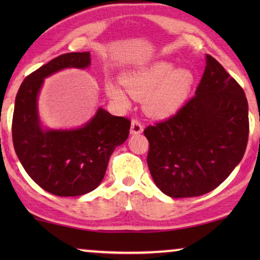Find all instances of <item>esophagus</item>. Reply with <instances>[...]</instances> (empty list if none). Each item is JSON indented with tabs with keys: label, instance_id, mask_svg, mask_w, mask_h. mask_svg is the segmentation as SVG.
I'll return each instance as SVG.
<instances>
[{
	"label": "esophagus",
	"instance_id": "1",
	"mask_svg": "<svg viewBox=\"0 0 260 260\" xmlns=\"http://www.w3.org/2000/svg\"><path fill=\"white\" fill-rule=\"evenodd\" d=\"M143 131V125L138 119L131 120V127H130V134L131 135H138Z\"/></svg>",
	"mask_w": 260,
	"mask_h": 260
}]
</instances>
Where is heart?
<instances>
[{
    "label": "heart",
    "instance_id": "heart-1",
    "mask_svg": "<svg viewBox=\"0 0 260 260\" xmlns=\"http://www.w3.org/2000/svg\"><path fill=\"white\" fill-rule=\"evenodd\" d=\"M122 83L136 99L144 98V110L155 118H166L175 113L189 94L194 74L188 69H175L170 61H156L143 69L123 74ZM110 97L127 104L125 91L119 85H108Z\"/></svg>",
    "mask_w": 260,
    "mask_h": 260
}]
</instances>
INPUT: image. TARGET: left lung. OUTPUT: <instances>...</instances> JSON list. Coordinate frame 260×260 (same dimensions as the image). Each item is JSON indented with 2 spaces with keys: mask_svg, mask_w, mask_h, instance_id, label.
<instances>
[{
  "mask_svg": "<svg viewBox=\"0 0 260 260\" xmlns=\"http://www.w3.org/2000/svg\"><path fill=\"white\" fill-rule=\"evenodd\" d=\"M248 131L244 90L207 54L194 97L170 118L145 127L147 162L155 184L176 199L209 193L241 161Z\"/></svg>",
  "mask_w": 260,
  "mask_h": 260,
  "instance_id": "1",
  "label": "left lung"
}]
</instances>
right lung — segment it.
Wrapping results in <instances>:
<instances>
[{"instance_id": "right-lung-1", "label": "right lung", "mask_w": 260, "mask_h": 260, "mask_svg": "<svg viewBox=\"0 0 260 260\" xmlns=\"http://www.w3.org/2000/svg\"><path fill=\"white\" fill-rule=\"evenodd\" d=\"M90 52L66 53L24 78L14 108L13 144L21 165L42 189L58 197H79L95 189L104 179L110 156L129 136L131 122L102 108L84 126L44 130L38 95L44 79L67 67L86 69Z\"/></svg>"}]
</instances>
